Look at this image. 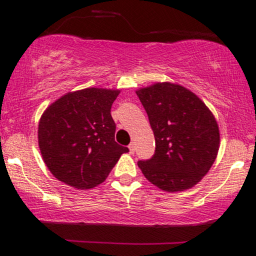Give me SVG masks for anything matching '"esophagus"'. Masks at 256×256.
I'll return each mask as SVG.
<instances>
[{"mask_svg": "<svg viewBox=\"0 0 256 256\" xmlns=\"http://www.w3.org/2000/svg\"><path fill=\"white\" fill-rule=\"evenodd\" d=\"M128 150H130V154H134V151H136V146H134V143H131L130 145H128Z\"/></svg>", "mask_w": 256, "mask_h": 256, "instance_id": "1", "label": "esophagus"}]
</instances>
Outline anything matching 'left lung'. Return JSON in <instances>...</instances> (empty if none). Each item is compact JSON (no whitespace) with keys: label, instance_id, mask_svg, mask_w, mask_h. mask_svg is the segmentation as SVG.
Returning <instances> with one entry per match:
<instances>
[{"label":"left lung","instance_id":"8db88e82","mask_svg":"<svg viewBox=\"0 0 256 256\" xmlns=\"http://www.w3.org/2000/svg\"><path fill=\"white\" fill-rule=\"evenodd\" d=\"M156 140L151 160L138 166L148 182L177 192L195 186L218 157L220 128L204 102L174 82H156L136 90Z\"/></svg>","mask_w":256,"mask_h":256}]
</instances>
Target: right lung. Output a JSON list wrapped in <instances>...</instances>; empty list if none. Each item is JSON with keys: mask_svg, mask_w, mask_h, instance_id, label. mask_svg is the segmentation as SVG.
<instances>
[{"mask_svg": "<svg viewBox=\"0 0 256 256\" xmlns=\"http://www.w3.org/2000/svg\"><path fill=\"white\" fill-rule=\"evenodd\" d=\"M119 90L90 87L52 102L38 122L42 160L52 174L76 189H92L108 178L128 148L116 143L111 106Z\"/></svg>", "mask_w": 256, "mask_h": 256, "instance_id": "add662e5", "label": "right lung"}]
</instances>
